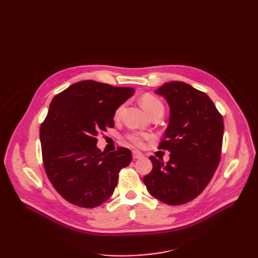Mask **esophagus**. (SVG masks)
<instances>
[{"label": "esophagus", "instance_id": "1", "mask_svg": "<svg viewBox=\"0 0 258 258\" xmlns=\"http://www.w3.org/2000/svg\"><path fill=\"white\" fill-rule=\"evenodd\" d=\"M132 157H134V159H140L143 157V154L139 151H134L132 152Z\"/></svg>", "mask_w": 258, "mask_h": 258}]
</instances>
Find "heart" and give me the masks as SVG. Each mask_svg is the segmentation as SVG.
<instances>
[{"instance_id": "1", "label": "heart", "mask_w": 258, "mask_h": 258, "mask_svg": "<svg viewBox=\"0 0 258 258\" xmlns=\"http://www.w3.org/2000/svg\"><path fill=\"white\" fill-rule=\"evenodd\" d=\"M140 103H141L142 107L148 114L152 113L155 110H157V108H162L163 110V105L161 103V101L158 98L154 97L153 95H150V93H145V95H143L141 99H140ZM121 108H122L121 106L118 107V110L116 111V116H118L120 114ZM147 138L148 137L145 135H139V134L130 136L131 141L138 146H142L144 143V140Z\"/></svg>"}]
</instances>
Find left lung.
Here are the masks:
<instances>
[{
	"mask_svg": "<svg viewBox=\"0 0 258 258\" xmlns=\"http://www.w3.org/2000/svg\"><path fill=\"white\" fill-rule=\"evenodd\" d=\"M155 93L170 107L159 148L171 154L167 163L151 156L153 170L143 182L163 204L183 205L200 195L214 175L221 159L224 120L207 93L186 83H165Z\"/></svg>",
	"mask_w": 258,
	"mask_h": 258,
	"instance_id": "1",
	"label": "left lung"
}]
</instances>
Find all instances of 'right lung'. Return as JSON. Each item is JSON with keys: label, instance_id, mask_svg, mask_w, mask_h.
<instances>
[{"label": "right lung", "instance_id": "right-lung-1", "mask_svg": "<svg viewBox=\"0 0 258 258\" xmlns=\"http://www.w3.org/2000/svg\"><path fill=\"white\" fill-rule=\"evenodd\" d=\"M134 93L131 87L83 81L52 99L40 129L43 162L54 189L71 204L102 205L114 192L120 169L131 162L128 148L105 154L96 137L114 127L116 110Z\"/></svg>", "mask_w": 258, "mask_h": 258}]
</instances>
